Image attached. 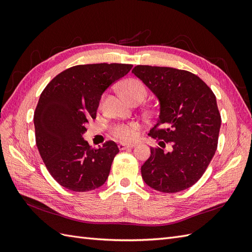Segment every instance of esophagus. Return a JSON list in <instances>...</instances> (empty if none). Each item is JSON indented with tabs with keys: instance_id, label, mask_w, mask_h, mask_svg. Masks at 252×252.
Listing matches in <instances>:
<instances>
[{
	"instance_id": "1",
	"label": "esophagus",
	"mask_w": 252,
	"mask_h": 252,
	"mask_svg": "<svg viewBox=\"0 0 252 252\" xmlns=\"http://www.w3.org/2000/svg\"><path fill=\"white\" fill-rule=\"evenodd\" d=\"M135 146V144H123L121 143L119 144V149L120 150H125V149H128V148H132Z\"/></svg>"
}]
</instances>
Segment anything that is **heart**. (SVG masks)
<instances>
[{"label": "heart", "mask_w": 252, "mask_h": 252, "mask_svg": "<svg viewBox=\"0 0 252 252\" xmlns=\"http://www.w3.org/2000/svg\"><path fill=\"white\" fill-rule=\"evenodd\" d=\"M121 93L127 98V101L133 103L135 101H143L146 96L147 90L144 83L138 79L129 78L120 84ZM139 123L130 122V123H118L110 128V133L120 141L132 142L138 136Z\"/></svg>", "instance_id": "heart-1"}]
</instances>
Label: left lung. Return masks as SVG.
Segmentation results:
<instances>
[{"instance_id": "obj_1", "label": "left lung", "mask_w": 252, "mask_h": 252, "mask_svg": "<svg viewBox=\"0 0 252 252\" xmlns=\"http://www.w3.org/2000/svg\"><path fill=\"white\" fill-rule=\"evenodd\" d=\"M132 72L159 101V117L149 132L159 147H150L151 156L141 167L143 180L166 193L191 187L218 148L220 114L215 94L187 70L138 65Z\"/></svg>"}]
</instances>
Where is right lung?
Wrapping results in <instances>:
<instances>
[{"label": "right lung", "instance_id": "1", "mask_svg": "<svg viewBox=\"0 0 252 252\" xmlns=\"http://www.w3.org/2000/svg\"><path fill=\"white\" fill-rule=\"evenodd\" d=\"M131 64L77 65L59 73L42 91L33 116L35 143L47 170L61 186L85 192L107 180L117 144L98 149L82 138L95 119L104 91L123 78Z\"/></svg>", "mask_w": 252, "mask_h": 252}]
</instances>
